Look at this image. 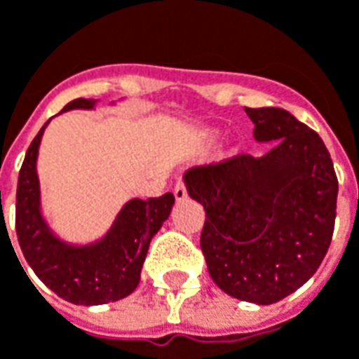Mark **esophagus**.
I'll return each instance as SVG.
<instances>
[{"label": "esophagus", "mask_w": 359, "mask_h": 359, "mask_svg": "<svg viewBox=\"0 0 359 359\" xmlns=\"http://www.w3.org/2000/svg\"><path fill=\"white\" fill-rule=\"evenodd\" d=\"M172 192H175V198H177V200H184V198H187L188 196V192H187V184H184V180H179V182H177V184H175V190H172Z\"/></svg>", "instance_id": "1"}]
</instances>
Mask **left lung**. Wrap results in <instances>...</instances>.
Returning <instances> with one entry per match:
<instances>
[{"label":"left lung","instance_id":"8db88e82","mask_svg":"<svg viewBox=\"0 0 359 359\" xmlns=\"http://www.w3.org/2000/svg\"><path fill=\"white\" fill-rule=\"evenodd\" d=\"M262 157L236 156L184 175L205 210L200 246L213 283L269 306L306 285L331 246L339 180L316 130L278 107H244Z\"/></svg>","mask_w":359,"mask_h":359}]
</instances>
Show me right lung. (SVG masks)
I'll list each match as a JSON object with an SVG mask.
<instances>
[{
	"mask_svg": "<svg viewBox=\"0 0 359 359\" xmlns=\"http://www.w3.org/2000/svg\"><path fill=\"white\" fill-rule=\"evenodd\" d=\"M95 100H73L63 111L92 109ZM50 123V121H48ZM48 123L30 144L17 184L15 229L25 259L36 277L59 298L79 306H100L125 298L140 283L142 264L149 242L171 213V192L138 200L118 211L115 223L102 241L73 246L51 233L40 211V182L36 172L38 148Z\"/></svg>",
	"mask_w": 359,
	"mask_h": 359,
	"instance_id": "right-lung-1",
	"label": "right lung"
}]
</instances>
